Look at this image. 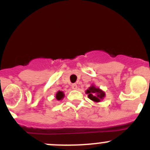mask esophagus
<instances>
[{
	"label": "esophagus",
	"instance_id": "1",
	"mask_svg": "<svg viewBox=\"0 0 150 150\" xmlns=\"http://www.w3.org/2000/svg\"><path fill=\"white\" fill-rule=\"evenodd\" d=\"M72 89H78V85H77L76 83H73V84L72 85Z\"/></svg>",
	"mask_w": 150,
	"mask_h": 150
}]
</instances>
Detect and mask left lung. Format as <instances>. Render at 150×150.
<instances>
[{"mask_svg":"<svg viewBox=\"0 0 150 150\" xmlns=\"http://www.w3.org/2000/svg\"><path fill=\"white\" fill-rule=\"evenodd\" d=\"M86 94L88 95V98L92 101L96 102V103H99L101 100H103L105 98V92L100 88L96 87L95 85L92 84L89 87V89L86 90Z\"/></svg>","mask_w":150,"mask_h":150,"instance_id":"1","label":"left lung"}]
</instances>
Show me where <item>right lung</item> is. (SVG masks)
Here are the masks:
<instances>
[{
  "mask_svg": "<svg viewBox=\"0 0 150 150\" xmlns=\"http://www.w3.org/2000/svg\"><path fill=\"white\" fill-rule=\"evenodd\" d=\"M55 98H56V99H57V100H62V99L64 98V92H62V91H58V92H57V93H56Z\"/></svg>",
  "mask_w": 150,
  "mask_h": 150,
  "instance_id": "obj_1",
  "label": "right lung"
}]
</instances>
